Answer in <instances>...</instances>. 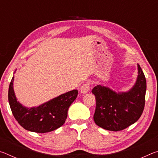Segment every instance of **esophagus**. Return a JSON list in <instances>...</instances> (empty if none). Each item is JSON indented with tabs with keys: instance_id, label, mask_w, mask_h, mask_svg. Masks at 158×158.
Returning a JSON list of instances; mask_svg holds the SVG:
<instances>
[{
	"instance_id": "1",
	"label": "esophagus",
	"mask_w": 158,
	"mask_h": 158,
	"mask_svg": "<svg viewBox=\"0 0 158 158\" xmlns=\"http://www.w3.org/2000/svg\"><path fill=\"white\" fill-rule=\"evenodd\" d=\"M90 83L89 81L85 82L84 84L81 85V89H80L81 93H83V94H85V93L89 92V90H90Z\"/></svg>"
}]
</instances>
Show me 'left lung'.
<instances>
[{
    "label": "left lung",
    "instance_id": "left-lung-1",
    "mask_svg": "<svg viewBox=\"0 0 158 158\" xmlns=\"http://www.w3.org/2000/svg\"><path fill=\"white\" fill-rule=\"evenodd\" d=\"M139 75L134 87L127 93H116L108 88L96 85L92 90L95 96L94 121L103 129L121 131L137 122L145 106L146 81L138 65Z\"/></svg>",
    "mask_w": 158,
    "mask_h": 158
}]
</instances>
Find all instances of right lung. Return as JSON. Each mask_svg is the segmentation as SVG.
Instances as JSON below:
<instances>
[{
	"label": "right lung",
	"mask_w": 158,
	"mask_h": 158,
	"mask_svg": "<svg viewBox=\"0 0 158 158\" xmlns=\"http://www.w3.org/2000/svg\"><path fill=\"white\" fill-rule=\"evenodd\" d=\"M14 77L10 81L8 100L12 114L21 127L37 133L52 132L65 123L68 110L75 100L78 90L63 94L37 107L26 108L17 102L13 90Z\"/></svg>",
	"instance_id": "1"
}]
</instances>
